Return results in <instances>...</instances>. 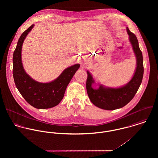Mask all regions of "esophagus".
Returning <instances> with one entry per match:
<instances>
[{
    "label": "esophagus",
    "mask_w": 158,
    "mask_h": 158,
    "mask_svg": "<svg viewBox=\"0 0 158 158\" xmlns=\"http://www.w3.org/2000/svg\"><path fill=\"white\" fill-rule=\"evenodd\" d=\"M85 61H86V60H85V59H84V60H83V61L81 62V66H83V65L85 64V63H84V62H85Z\"/></svg>",
    "instance_id": "esophagus-1"
}]
</instances>
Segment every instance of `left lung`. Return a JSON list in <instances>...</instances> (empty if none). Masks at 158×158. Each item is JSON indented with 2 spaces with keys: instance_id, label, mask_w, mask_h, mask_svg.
Here are the masks:
<instances>
[{
  "instance_id": "1",
  "label": "left lung",
  "mask_w": 158,
  "mask_h": 158,
  "mask_svg": "<svg viewBox=\"0 0 158 158\" xmlns=\"http://www.w3.org/2000/svg\"><path fill=\"white\" fill-rule=\"evenodd\" d=\"M127 31L136 58L135 72L130 81L118 88L106 87L98 84V88L94 89L93 85L95 83V80L90 72L87 71L86 89L89 98L95 106L103 110H114L125 106L133 98L142 81L143 75L142 53L135 35L131 32L128 27Z\"/></svg>"
}]
</instances>
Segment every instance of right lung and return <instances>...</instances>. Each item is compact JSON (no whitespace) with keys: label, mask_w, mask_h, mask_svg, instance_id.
<instances>
[{"label":"right lung","mask_w":158,"mask_h":158,"mask_svg":"<svg viewBox=\"0 0 158 158\" xmlns=\"http://www.w3.org/2000/svg\"><path fill=\"white\" fill-rule=\"evenodd\" d=\"M33 27L34 24L27 29L18 40L13 57V78L17 89L28 103L37 109H47L60 103L80 65L76 64L65 69L58 78L49 83H40L31 78L23 67L21 52L23 43Z\"/></svg>","instance_id":"add662e5"}]
</instances>
